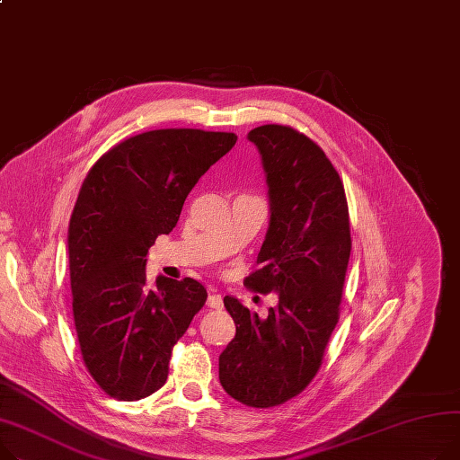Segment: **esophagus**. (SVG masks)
I'll return each instance as SVG.
<instances>
[{
	"mask_svg": "<svg viewBox=\"0 0 460 460\" xmlns=\"http://www.w3.org/2000/svg\"><path fill=\"white\" fill-rule=\"evenodd\" d=\"M207 305L210 309H222V305H224V299H222V296L220 294H208V297H207Z\"/></svg>",
	"mask_w": 460,
	"mask_h": 460,
	"instance_id": "esophagus-1",
	"label": "esophagus"
}]
</instances>
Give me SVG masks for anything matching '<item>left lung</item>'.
I'll use <instances>...</instances> for the list:
<instances>
[{"mask_svg":"<svg viewBox=\"0 0 460 460\" xmlns=\"http://www.w3.org/2000/svg\"><path fill=\"white\" fill-rule=\"evenodd\" d=\"M264 170L270 222L246 287L278 294L266 318L233 297L236 325L220 355V383L236 402L266 409L297 395L316 376L339 307L351 253L344 185L325 153L285 126L248 133Z\"/></svg>","mask_w":460,"mask_h":460,"instance_id":"left-lung-1","label":"left lung"}]
</instances>
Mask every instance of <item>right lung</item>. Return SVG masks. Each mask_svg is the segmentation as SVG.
<instances>
[{"mask_svg":"<svg viewBox=\"0 0 460 460\" xmlns=\"http://www.w3.org/2000/svg\"><path fill=\"white\" fill-rule=\"evenodd\" d=\"M236 135L157 129L109 149L88 172L68 227L72 309L90 376L137 402L168 379L172 348L203 307L196 279L146 281V255L168 234L199 177Z\"/></svg>","mask_w":460,"mask_h":460,"instance_id":"1","label":"right lung"}]
</instances>
